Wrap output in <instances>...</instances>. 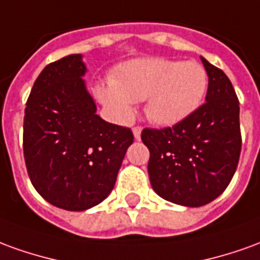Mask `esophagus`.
I'll list each match as a JSON object with an SVG mask.
<instances>
[{"instance_id": "esophagus-1", "label": "esophagus", "mask_w": 260, "mask_h": 260, "mask_svg": "<svg viewBox=\"0 0 260 260\" xmlns=\"http://www.w3.org/2000/svg\"><path fill=\"white\" fill-rule=\"evenodd\" d=\"M132 132H134V136H135L136 141H139V139H141V132H142V128H141V126H134Z\"/></svg>"}]
</instances>
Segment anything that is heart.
Masks as SVG:
<instances>
[{
	"mask_svg": "<svg viewBox=\"0 0 260 260\" xmlns=\"http://www.w3.org/2000/svg\"><path fill=\"white\" fill-rule=\"evenodd\" d=\"M207 87L206 69L197 61L141 57L119 64L111 81L97 87V94L119 119L132 115L131 103L145 100L149 121L172 126L199 108Z\"/></svg>",
	"mask_w": 260,
	"mask_h": 260,
	"instance_id": "heart-1",
	"label": "heart"
}]
</instances>
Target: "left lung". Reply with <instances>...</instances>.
Returning <instances> with one entry per match:
<instances>
[{
  "instance_id": "1",
  "label": "left lung",
  "mask_w": 260,
  "mask_h": 260,
  "mask_svg": "<svg viewBox=\"0 0 260 260\" xmlns=\"http://www.w3.org/2000/svg\"><path fill=\"white\" fill-rule=\"evenodd\" d=\"M206 103L179 124L142 131L150 152V184L161 199L186 207L211 203L228 187L241 155L239 101L226 74L201 57Z\"/></svg>"
}]
</instances>
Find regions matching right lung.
I'll use <instances>...</instances> for the list:
<instances>
[{"label":"right lung","mask_w":260,"mask_h":260,"mask_svg":"<svg viewBox=\"0 0 260 260\" xmlns=\"http://www.w3.org/2000/svg\"><path fill=\"white\" fill-rule=\"evenodd\" d=\"M81 54H70L42 70L23 118V156L29 179L43 199L67 211L100 204L115 186L129 128L97 115L83 76Z\"/></svg>","instance_id":"right-lung-1"}]
</instances>
